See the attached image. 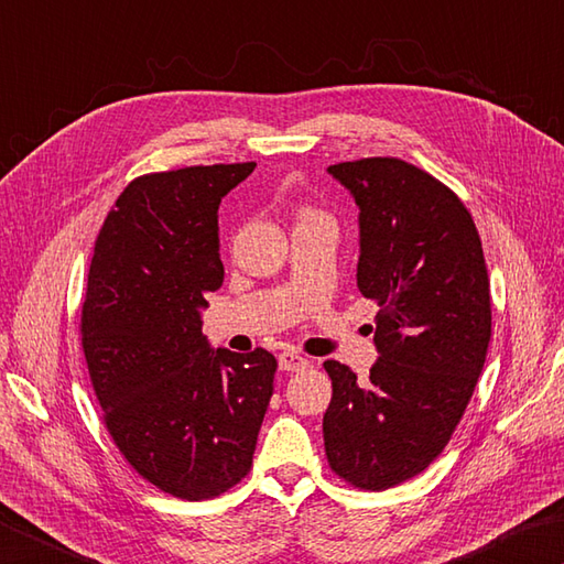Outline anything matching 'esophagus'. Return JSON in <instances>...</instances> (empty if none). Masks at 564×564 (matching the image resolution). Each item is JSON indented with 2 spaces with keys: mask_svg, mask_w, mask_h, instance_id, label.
<instances>
[{
  "mask_svg": "<svg viewBox=\"0 0 564 564\" xmlns=\"http://www.w3.org/2000/svg\"><path fill=\"white\" fill-rule=\"evenodd\" d=\"M279 367H281V371H303L311 367V361L297 355V351L285 349L279 355Z\"/></svg>",
  "mask_w": 564,
  "mask_h": 564,
  "instance_id": "34e87169",
  "label": "esophagus"
}]
</instances>
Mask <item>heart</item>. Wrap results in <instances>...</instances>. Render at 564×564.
Returning <instances> with one entry per match:
<instances>
[{
  "label": "heart",
  "mask_w": 564,
  "mask_h": 564,
  "mask_svg": "<svg viewBox=\"0 0 564 564\" xmlns=\"http://www.w3.org/2000/svg\"><path fill=\"white\" fill-rule=\"evenodd\" d=\"M311 215H315V213H311V209H307V213H305V217H311Z\"/></svg>",
  "instance_id": "b5f03b06"
}]
</instances>
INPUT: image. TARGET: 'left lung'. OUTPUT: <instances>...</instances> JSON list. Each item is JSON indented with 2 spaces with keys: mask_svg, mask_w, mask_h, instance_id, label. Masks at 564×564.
Here are the masks:
<instances>
[{
  "mask_svg": "<svg viewBox=\"0 0 564 564\" xmlns=\"http://www.w3.org/2000/svg\"><path fill=\"white\" fill-rule=\"evenodd\" d=\"M359 205L357 285L379 305L367 381L325 361V455L341 481L383 491L445 449L491 339L489 273L465 203L417 165L373 156L327 169Z\"/></svg>",
  "mask_w": 564,
  "mask_h": 564,
  "instance_id": "1",
  "label": "left lung"
}]
</instances>
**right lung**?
Masks as SVG:
<instances>
[{"label":"right lung","mask_w":564,"mask_h":564,"mask_svg":"<svg viewBox=\"0 0 564 564\" xmlns=\"http://www.w3.org/2000/svg\"><path fill=\"white\" fill-rule=\"evenodd\" d=\"M257 163L187 165L131 181L95 241L80 317L105 425L153 487L185 501L247 477L275 357L209 349L200 307L225 281L217 209Z\"/></svg>","instance_id":"right-lung-1"}]
</instances>
